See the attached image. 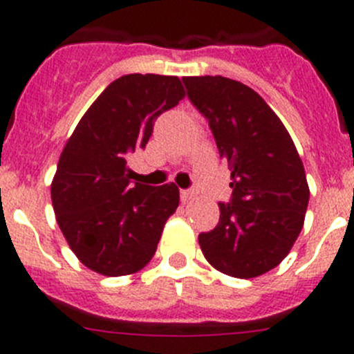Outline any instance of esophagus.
<instances>
[{
	"label": "esophagus",
	"mask_w": 354,
	"mask_h": 354,
	"mask_svg": "<svg viewBox=\"0 0 354 354\" xmlns=\"http://www.w3.org/2000/svg\"><path fill=\"white\" fill-rule=\"evenodd\" d=\"M193 198H195V192H192V189H180V200L183 202H189Z\"/></svg>",
	"instance_id": "obj_1"
}]
</instances>
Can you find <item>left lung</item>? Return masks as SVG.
<instances>
[{"instance_id":"8db88e82","label":"left lung","mask_w":354,"mask_h":354,"mask_svg":"<svg viewBox=\"0 0 354 354\" xmlns=\"http://www.w3.org/2000/svg\"><path fill=\"white\" fill-rule=\"evenodd\" d=\"M187 97L230 168V204L198 236L214 270L255 278L277 268L298 239L310 189L301 158L282 120L255 90L223 76L183 77Z\"/></svg>"}]
</instances>
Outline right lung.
<instances>
[{
    "mask_svg": "<svg viewBox=\"0 0 354 354\" xmlns=\"http://www.w3.org/2000/svg\"><path fill=\"white\" fill-rule=\"evenodd\" d=\"M177 76L127 74L106 86L62 150L51 183L56 221L81 264L104 277L143 270L179 207L174 183L131 180L127 154L145 149L154 120L184 99Z\"/></svg>",
    "mask_w": 354,
    "mask_h": 354,
    "instance_id": "obj_1",
    "label": "right lung"
}]
</instances>
